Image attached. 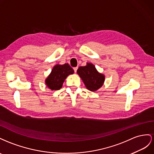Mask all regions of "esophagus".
I'll return each instance as SVG.
<instances>
[{
    "label": "esophagus",
    "mask_w": 154,
    "mask_h": 154,
    "mask_svg": "<svg viewBox=\"0 0 154 154\" xmlns=\"http://www.w3.org/2000/svg\"><path fill=\"white\" fill-rule=\"evenodd\" d=\"M77 69H78V68L77 67H75V68H73V69H74V72H77Z\"/></svg>",
    "instance_id": "1"
}]
</instances>
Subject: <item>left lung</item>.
<instances>
[{
    "label": "left lung",
    "mask_w": 154,
    "mask_h": 154,
    "mask_svg": "<svg viewBox=\"0 0 154 154\" xmlns=\"http://www.w3.org/2000/svg\"><path fill=\"white\" fill-rule=\"evenodd\" d=\"M86 88L91 91H95L101 88L105 81L104 75L99 73L95 66L87 63L85 66H81L77 70Z\"/></svg>",
    "instance_id": "left-lung-1"
}]
</instances>
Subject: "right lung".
<instances>
[{"label":"right lung","instance_id":"add662e5","mask_svg":"<svg viewBox=\"0 0 154 154\" xmlns=\"http://www.w3.org/2000/svg\"><path fill=\"white\" fill-rule=\"evenodd\" d=\"M73 73L74 70L68 63L63 65L56 64L46 79V85L51 90H59L62 88L66 77Z\"/></svg>","mask_w":154,"mask_h":154}]
</instances>
